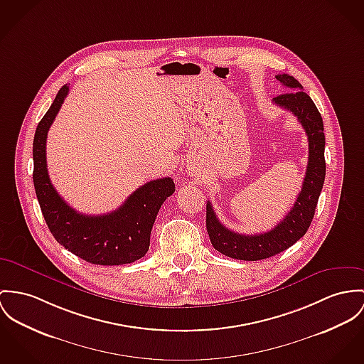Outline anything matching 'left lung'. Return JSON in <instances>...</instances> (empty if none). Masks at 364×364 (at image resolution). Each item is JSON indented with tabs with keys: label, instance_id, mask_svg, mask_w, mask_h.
<instances>
[{
	"label": "left lung",
	"instance_id": "8db88e82",
	"mask_svg": "<svg viewBox=\"0 0 364 364\" xmlns=\"http://www.w3.org/2000/svg\"><path fill=\"white\" fill-rule=\"evenodd\" d=\"M276 79L288 88L273 98V102L298 119L306 132L309 141V161L302 190L285 218L267 232L240 234L228 230L218 219L210 200L206 203V230L216 251L240 260H262L274 256L292 247L302 238L313 220L317 200L323 190L326 177L324 159V126L314 102L304 91L302 84L289 75H277Z\"/></svg>",
	"mask_w": 364,
	"mask_h": 364
}]
</instances>
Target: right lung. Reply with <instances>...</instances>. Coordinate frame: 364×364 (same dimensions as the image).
<instances>
[{
  "mask_svg": "<svg viewBox=\"0 0 364 364\" xmlns=\"http://www.w3.org/2000/svg\"><path fill=\"white\" fill-rule=\"evenodd\" d=\"M68 92L65 84L40 120L33 140V181L43 216L56 241L85 262L101 266L133 263L148 252L152 225L162 203L174 193V183L170 177L152 180L107 215H83L69 206L50 180L46 156L48 130Z\"/></svg>",
  "mask_w": 364,
  "mask_h": 364,
  "instance_id": "obj_1",
  "label": "right lung"
}]
</instances>
